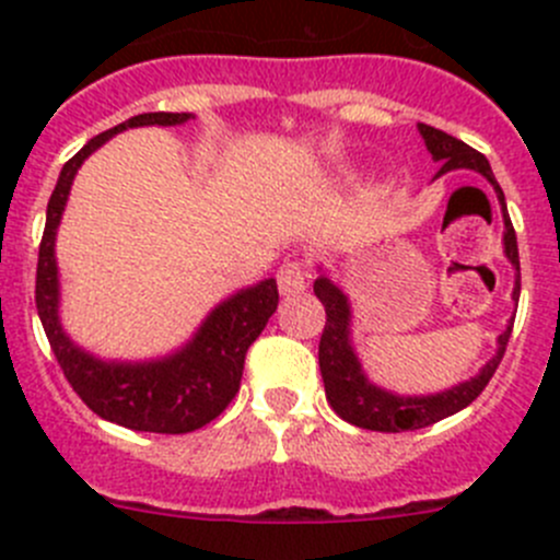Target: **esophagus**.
I'll list each match as a JSON object with an SVG mask.
<instances>
[{
    "instance_id": "esophagus-1",
    "label": "esophagus",
    "mask_w": 560,
    "mask_h": 560,
    "mask_svg": "<svg viewBox=\"0 0 560 560\" xmlns=\"http://www.w3.org/2000/svg\"><path fill=\"white\" fill-rule=\"evenodd\" d=\"M276 281H279L281 295H298V292L306 290V268L301 262L281 265L279 273H276Z\"/></svg>"
}]
</instances>
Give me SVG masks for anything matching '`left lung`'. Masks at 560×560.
<instances>
[{"label":"left lung","mask_w":560,"mask_h":560,"mask_svg":"<svg viewBox=\"0 0 560 560\" xmlns=\"http://www.w3.org/2000/svg\"><path fill=\"white\" fill-rule=\"evenodd\" d=\"M417 129H420L422 140H425L428 154L433 156V162L442 165L439 167L436 178L450 171H474L493 186L501 206V219H504V254L512 262V268H515L512 301L517 303V298H521L517 238L515 228H512L510 222V213H506L504 191H501L499 180H495L493 171H490V162L485 160L479 151H474L471 145L453 138V135L442 132V129L428 127V124H417ZM314 295L319 298L327 314L325 330H322L319 341V371L322 382H325L327 404L332 406V411H336L341 420L352 422V425L358 428H369V431L382 433L417 431V428L433 425V422L466 409V406L482 393L485 385L490 382V376L495 374V369H499L501 358H504L506 341H510L512 325H515V316H512V319L506 322L504 332L495 338V354L471 376V380L457 382V385L439 389V393L431 395H400L387 387L374 385V382L369 380V374L363 371V363H360L352 341V303H349V295L341 290V284H336L322 265L319 276H316L314 281Z\"/></svg>","instance_id":"1"}]
</instances>
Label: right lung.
Wrapping results in <instances>:
<instances>
[{"label":"right lung","mask_w":560,"mask_h":560,"mask_svg":"<svg viewBox=\"0 0 560 560\" xmlns=\"http://www.w3.org/2000/svg\"><path fill=\"white\" fill-rule=\"evenodd\" d=\"M191 113H140L89 140L65 167L45 213L37 259V314L67 382L103 420L132 431L189 433L228 409L241 387L248 347L257 341L279 306L276 279L257 281L224 298L208 312L191 338L171 354L151 360H105L70 338L59 316L61 281L56 233L70 200L72 180L83 162L113 135L132 127H178Z\"/></svg>","instance_id":"1"}]
</instances>
